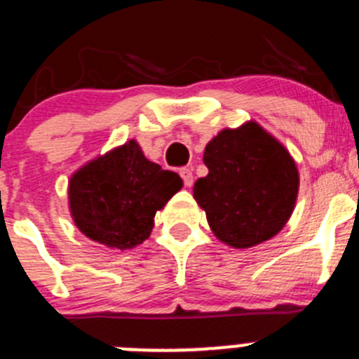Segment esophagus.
<instances>
[{"instance_id":"obj_1","label":"esophagus","mask_w":359,"mask_h":359,"mask_svg":"<svg viewBox=\"0 0 359 359\" xmlns=\"http://www.w3.org/2000/svg\"><path fill=\"white\" fill-rule=\"evenodd\" d=\"M180 176H181V180H183L184 187H191V184H194V172H191V169L181 168Z\"/></svg>"}]
</instances>
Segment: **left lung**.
<instances>
[{"label":"left lung","instance_id":"obj_1","mask_svg":"<svg viewBox=\"0 0 359 359\" xmlns=\"http://www.w3.org/2000/svg\"><path fill=\"white\" fill-rule=\"evenodd\" d=\"M209 172L194 184V197L219 241L251 248L274 237L292 216L299 171L279 141L258 123L225 129L204 151Z\"/></svg>","mask_w":359,"mask_h":359}]
</instances>
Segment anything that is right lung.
Wrapping results in <instances>:
<instances>
[{
  "mask_svg": "<svg viewBox=\"0 0 359 359\" xmlns=\"http://www.w3.org/2000/svg\"><path fill=\"white\" fill-rule=\"evenodd\" d=\"M183 181L148 161L134 140L88 162L69 181V209L88 239L129 250L148 239L155 212Z\"/></svg>",
  "mask_w": 359,
  "mask_h": 359,
  "instance_id": "obj_1",
  "label": "right lung"
}]
</instances>
